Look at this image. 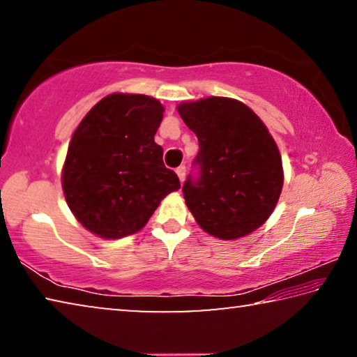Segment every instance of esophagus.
I'll return each instance as SVG.
<instances>
[{"label":"esophagus","instance_id":"34e87169","mask_svg":"<svg viewBox=\"0 0 357 357\" xmlns=\"http://www.w3.org/2000/svg\"><path fill=\"white\" fill-rule=\"evenodd\" d=\"M176 174H178V178H179L181 183H183L184 178H185V167H184V165L178 167V168H176Z\"/></svg>","mask_w":357,"mask_h":357}]
</instances>
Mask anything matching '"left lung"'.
<instances>
[{"label":"left lung","instance_id":"1","mask_svg":"<svg viewBox=\"0 0 357 357\" xmlns=\"http://www.w3.org/2000/svg\"><path fill=\"white\" fill-rule=\"evenodd\" d=\"M178 112L200 148L183 185L198 225L228 241L255 231L283 185L279 149L266 126L249 107L227 98L187 102Z\"/></svg>","mask_w":357,"mask_h":357}]
</instances>
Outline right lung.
I'll return each mask as SVG.
<instances>
[{
    "instance_id": "add662e5",
    "label": "right lung",
    "mask_w": 357,
    "mask_h": 357,
    "mask_svg": "<svg viewBox=\"0 0 357 357\" xmlns=\"http://www.w3.org/2000/svg\"><path fill=\"white\" fill-rule=\"evenodd\" d=\"M162 118L159 100L110 94L77 128L64 162L63 189L72 213L89 231L107 239L137 233L162 198L181 187L154 142Z\"/></svg>"
}]
</instances>
